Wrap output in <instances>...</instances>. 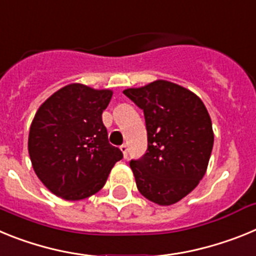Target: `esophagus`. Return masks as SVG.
I'll return each mask as SVG.
<instances>
[{
  "label": "esophagus",
  "instance_id": "obj_1",
  "mask_svg": "<svg viewBox=\"0 0 256 256\" xmlns=\"http://www.w3.org/2000/svg\"><path fill=\"white\" fill-rule=\"evenodd\" d=\"M120 150H122V152H123L124 159H126V158H128V148H126V144H122Z\"/></svg>",
  "mask_w": 256,
  "mask_h": 256
}]
</instances>
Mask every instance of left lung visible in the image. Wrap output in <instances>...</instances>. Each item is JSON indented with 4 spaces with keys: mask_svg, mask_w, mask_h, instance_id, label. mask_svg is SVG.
<instances>
[{
    "mask_svg": "<svg viewBox=\"0 0 256 256\" xmlns=\"http://www.w3.org/2000/svg\"><path fill=\"white\" fill-rule=\"evenodd\" d=\"M123 94L144 110L148 130V151L130 162L137 188L155 204H176L206 172L214 144L209 112L194 92L162 79Z\"/></svg>",
    "mask_w": 256,
    "mask_h": 256,
    "instance_id": "obj_1",
    "label": "left lung"
}]
</instances>
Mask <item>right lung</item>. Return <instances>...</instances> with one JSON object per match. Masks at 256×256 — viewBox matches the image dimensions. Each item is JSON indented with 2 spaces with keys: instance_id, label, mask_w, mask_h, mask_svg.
<instances>
[{
  "instance_id": "obj_1",
  "label": "right lung",
  "mask_w": 256,
  "mask_h": 256,
  "mask_svg": "<svg viewBox=\"0 0 256 256\" xmlns=\"http://www.w3.org/2000/svg\"><path fill=\"white\" fill-rule=\"evenodd\" d=\"M112 90L72 83L44 101L32 122L28 151L37 177L58 198L83 200L100 191L123 158L108 144L102 112Z\"/></svg>"
}]
</instances>
